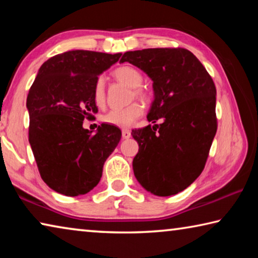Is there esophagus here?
Instances as JSON below:
<instances>
[{
  "instance_id": "obj_1",
  "label": "esophagus",
  "mask_w": 258,
  "mask_h": 258,
  "mask_svg": "<svg viewBox=\"0 0 258 258\" xmlns=\"http://www.w3.org/2000/svg\"><path fill=\"white\" fill-rule=\"evenodd\" d=\"M121 137H123L124 140H127L131 138V132L128 130H123L121 131Z\"/></svg>"
}]
</instances>
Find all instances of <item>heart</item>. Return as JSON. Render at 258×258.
Listing matches in <instances>:
<instances>
[{"label": "heart", "instance_id": "obj_1", "mask_svg": "<svg viewBox=\"0 0 258 258\" xmlns=\"http://www.w3.org/2000/svg\"><path fill=\"white\" fill-rule=\"evenodd\" d=\"M113 76L116 77V80L123 82L127 86L132 87L135 98L141 100L147 99L146 91L140 87L143 82L142 74L137 68L131 66L118 67L113 72ZM93 99L98 107H102L104 102H106V81H104L103 76L98 77L97 81H95ZM142 113L143 108L141 104L132 103L121 109H112L107 115H104L103 120L107 124L117 126V127L128 128L134 125L135 121H137L139 117H141Z\"/></svg>", "mask_w": 258, "mask_h": 258}]
</instances>
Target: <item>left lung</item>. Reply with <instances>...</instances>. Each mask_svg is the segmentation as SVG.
I'll return each mask as SVG.
<instances>
[{
	"label": "left lung",
	"instance_id": "obj_1",
	"mask_svg": "<svg viewBox=\"0 0 258 258\" xmlns=\"http://www.w3.org/2000/svg\"><path fill=\"white\" fill-rule=\"evenodd\" d=\"M132 63L152 81V123L133 130L139 152L133 172L143 189L159 197L176 195L196 181L206 164L216 134V89L203 63L185 49L125 52L119 62Z\"/></svg>",
	"mask_w": 258,
	"mask_h": 258
}]
</instances>
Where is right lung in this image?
Returning a JSON list of instances; mask_svg holds the SVG:
<instances>
[{"label": "right lung", "instance_id": "obj_1", "mask_svg": "<svg viewBox=\"0 0 258 258\" xmlns=\"http://www.w3.org/2000/svg\"><path fill=\"white\" fill-rule=\"evenodd\" d=\"M121 53L75 50L52 56L38 69L27 97L29 145L46 185L76 197L97 186L102 168L118 145V127L101 124L93 133L84 118L98 112L93 99L97 78Z\"/></svg>", "mask_w": 258, "mask_h": 258}]
</instances>
